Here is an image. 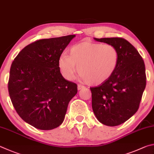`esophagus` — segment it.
I'll return each mask as SVG.
<instances>
[{
    "label": "esophagus",
    "instance_id": "34e87169",
    "mask_svg": "<svg viewBox=\"0 0 154 154\" xmlns=\"http://www.w3.org/2000/svg\"><path fill=\"white\" fill-rule=\"evenodd\" d=\"M84 87H85V86L81 85H78V89H79V90H80L81 88H84Z\"/></svg>",
    "mask_w": 154,
    "mask_h": 154
}]
</instances>
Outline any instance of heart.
<instances>
[{
	"instance_id": "heart-1",
	"label": "heart",
	"mask_w": 154,
	"mask_h": 154,
	"mask_svg": "<svg viewBox=\"0 0 154 154\" xmlns=\"http://www.w3.org/2000/svg\"><path fill=\"white\" fill-rule=\"evenodd\" d=\"M119 54L110 44L84 42L74 45L69 55L63 53L58 65L62 75L67 80L74 77L78 66L79 76L88 84L98 85L108 80L116 69Z\"/></svg>"
}]
</instances>
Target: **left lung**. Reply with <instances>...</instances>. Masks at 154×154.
<instances>
[{
    "instance_id": "8db88e82",
    "label": "left lung",
    "mask_w": 154,
    "mask_h": 154,
    "mask_svg": "<svg viewBox=\"0 0 154 154\" xmlns=\"http://www.w3.org/2000/svg\"><path fill=\"white\" fill-rule=\"evenodd\" d=\"M94 39L116 48L119 59L116 69L108 80L91 87L94 114L101 123L120 125L138 110L146 86L144 61L130 42L122 38Z\"/></svg>"
}]
</instances>
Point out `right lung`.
Listing matches in <instances>:
<instances>
[{"label":"right lung","instance_id":"obj_1","mask_svg":"<svg viewBox=\"0 0 154 154\" xmlns=\"http://www.w3.org/2000/svg\"><path fill=\"white\" fill-rule=\"evenodd\" d=\"M75 35L40 39L27 45L10 69L8 90L22 120L40 130L58 127L77 85L62 76L58 61Z\"/></svg>","mask_w":154,"mask_h":154}]
</instances>
